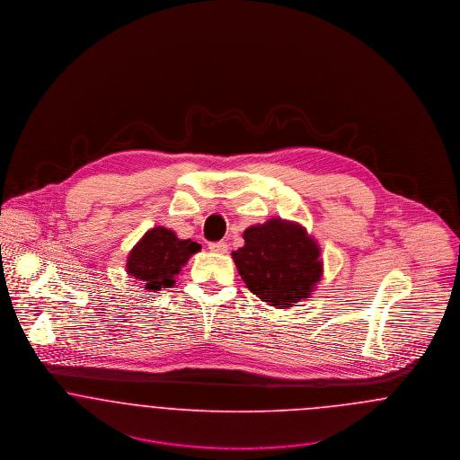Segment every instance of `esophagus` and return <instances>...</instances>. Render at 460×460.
Listing matches in <instances>:
<instances>
[{
    "instance_id": "esophagus-1",
    "label": "esophagus",
    "mask_w": 460,
    "mask_h": 460,
    "mask_svg": "<svg viewBox=\"0 0 460 460\" xmlns=\"http://www.w3.org/2000/svg\"><path fill=\"white\" fill-rule=\"evenodd\" d=\"M209 251L211 252H218V254H225L228 251V243L225 241L211 242L209 243Z\"/></svg>"
}]
</instances>
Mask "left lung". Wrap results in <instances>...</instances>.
<instances>
[{
  "label": "left lung",
  "instance_id": "left-lung-1",
  "mask_svg": "<svg viewBox=\"0 0 460 460\" xmlns=\"http://www.w3.org/2000/svg\"><path fill=\"white\" fill-rule=\"evenodd\" d=\"M243 242L232 258L247 289L280 310L310 297L323 265L318 243L301 225L270 219L249 226Z\"/></svg>",
  "mask_w": 460,
  "mask_h": 460
}]
</instances>
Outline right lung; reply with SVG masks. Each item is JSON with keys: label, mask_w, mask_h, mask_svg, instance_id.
Masks as SVG:
<instances>
[{"label": "right lung", "mask_w": 460, "mask_h": 460, "mask_svg": "<svg viewBox=\"0 0 460 460\" xmlns=\"http://www.w3.org/2000/svg\"><path fill=\"white\" fill-rule=\"evenodd\" d=\"M200 251V243L181 241L164 226H154L131 249L126 271L133 279L144 282L146 289H168L174 277L187 265L190 256Z\"/></svg>", "instance_id": "obj_1"}]
</instances>
